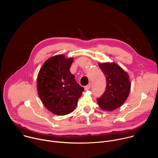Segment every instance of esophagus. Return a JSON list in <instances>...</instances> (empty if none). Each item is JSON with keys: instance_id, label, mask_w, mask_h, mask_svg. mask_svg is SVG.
Instances as JSON below:
<instances>
[{"instance_id": "1", "label": "esophagus", "mask_w": 158, "mask_h": 158, "mask_svg": "<svg viewBox=\"0 0 158 158\" xmlns=\"http://www.w3.org/2000/svg\"><path fill=\"white\" fill-rule=\"evenodd\" d=\"M90 88H91V84H88V85H87L86 86L84 87V89H85V91H87V90H89Z\"/></svg>"}]
</instances>
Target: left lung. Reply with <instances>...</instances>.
<instances>
[{"label":"left lung","mask_w":158,"mask_h":158,"mask_svg":"<svg viewBox=\"0 0 158 158\" xmlns=\"http://www.w3.org/2000/svg\"><path fill=\"white\" fill-rule=\"evenodd\" d=\"M99 66L106 78V91L97 101L99 107L108 111L121 107L130 91L129 76L120 66L112 63H99Z\"/></svg>","instance_id":"8db88e82"}]
</instances>
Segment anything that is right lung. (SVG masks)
<instances>
[{
  "instance_id": "1",
  "label": "right lung",
  "mask_w": 158,
  "mask_h": 158,
  "mask_svg": "<svg viewBox=\"0 0 158 158\" xmlns=\"http://www.w3.org/2000/svg\"><path fill=\"white\" fill-rule=\"evenodd\" d=\"M73 58L57 55L48 59L37 76V93L43 104L56 115L64 116L72 112L84 87L70 72Z\"/></svg>"
}]
</instances>
